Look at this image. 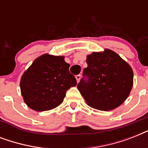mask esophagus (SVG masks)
<instances>
[{"instance_id": "1", "label": "esophagus", "mask_w": 148, "mask_h": 148, "mask_svg": "<svg viewBox=\"0 0 148 148\" xmlns=\"http://www.w3.org/2000/svg\"><path fill=\"white\" fill-rule=\"evenodd\" d=\"M81 74H77V75H76V80L77 81V83H78L79 81H80V80H81Z\"/></svg>"}]
</instances>
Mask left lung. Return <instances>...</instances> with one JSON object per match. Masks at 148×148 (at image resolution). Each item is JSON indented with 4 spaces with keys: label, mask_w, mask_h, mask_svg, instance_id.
Segmentation results:
<instances>
[{
    "label": "left lung",
    "mask_w": 148,
    "mask_h": 148,
    "mask_svg": "<svg viewBox=\"0 0 148 148\" xmlns=\"http://www.w3.org/2000/svg\"><path fill=\"white\" fill-rule=\"evenodd\" d=\"M88 67L77 89L88 105L101 110L117 108L133 86V71L117 53L109 49L87 57Z\"/></svg>",
    "instance_id": "1"
}]
</instances>
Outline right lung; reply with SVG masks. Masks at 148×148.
I'll return each mask as SVG.
<instances>
[{"label":"right lung","mask_w":148,"mask_h":148,"mask_svg":"<svg viewBox=\"0 0 148 148\" xmlns=\"http://www.w3.org/2000/svg\"><path fill=\"white\" fill-rule=\"evenodd\" d=\"M69 67L60 56L44 54L37 58L22 75L20 84L27 105L37 111L60 105L67 90L77 85Z\"/></svg>","instance_id":"right-lung-1"}]
</instances>
